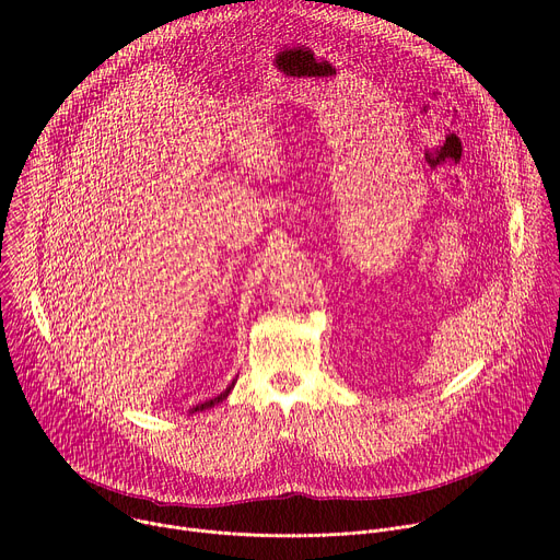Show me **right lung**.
<instances>
[{"instance_id":"obj_1","label":"right lung","mask_w":560,"mask_h":560,"mask_svg":"<svg viewBox=\"0 0 560 560\" xmlns=\"http://www.w3.org/2000/svg\"><path fill=\"white\" fill-rule=\"evenodd\" d=\"M234 383L236 381H232L221 394H217V396H212V398H208V401H203V404H199V406H195L192 410H190V415H195V412H203V410H208V408H214V406H219L221 401H225V398H228V394L232 392V387H234Z\"/></svg>"}]
</instances>
